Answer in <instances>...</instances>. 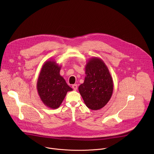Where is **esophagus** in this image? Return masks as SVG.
I'll list each match as a JSON object with an SVG mask.
<instances>
[{
	"instance_id": "esophagus-1",
	"label": "esophagus",
	"mask_w": 154,
	"mask_h": 154,
	"mask_svg": "<svg viewBox=\"0 0 154 154\" xmlns=\"http://www.w3.org/2000/svg\"><path fill=\"white\" fill-rule=\"evenodd\" d=\"M72 88L75 91H76L78 89V85L76 84H74V85H72Z\"/></svg>"
}]
</instances>
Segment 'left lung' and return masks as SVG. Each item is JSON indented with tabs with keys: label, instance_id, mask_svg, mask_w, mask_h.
I'll use <instances>...</instances> for the list:
<instances>
[{
	"label": "left lung",
	"instance_id": "obj_1",
	"mask_svg": "<svg viewBox=\"0 0 154 154\" xmlns=\"http://www.w3.org/2000/svg\"><path fill=\"white\" fill-rule=\"evenodd\" d=\"M85 77L78 89L87 107L100 110L110 101L113 92V81L109 70L103 60L92 57L85 66Z\"/></svg>",
	"mask_w": 154,
	"mask_h": 154
}]
</instances>
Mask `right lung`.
<instances>
[{
  "mask_svg": "<svg viewBox=\"0 0 154 154\" xmlns=\"http://www.w3.org/2000/svg\"><path fill=\"white\" fill-rule=\"evenodd\" d=\"M61 66L54 60L44 62L37 82V89L44 105L52 109L59 107L67 92L72 91L60 75Z\"/></svg>",
  "mask_w": 154,
  "mask_h": 154,
  "instance_id": "obj_1",
  "label": "right lung"
}]
</instances>
